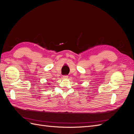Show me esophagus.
Returning a JSON list of instances; mask_svg holds the SVG:
<instances>
[{"label":"esophagus","mask_w":134,"mask_h":134,"mask_svg":"<svg viewBox=\"0 0 134 134\" xmlns=\"http://www.w3.org/2000/svg\"><path fill=\"white\" fill-rule=\"evenodd\" d=\"M68 78V76L66 75H63V78L64 79H66Z\"/></svg>","instance_id":"obj_1"}]
</instances>
